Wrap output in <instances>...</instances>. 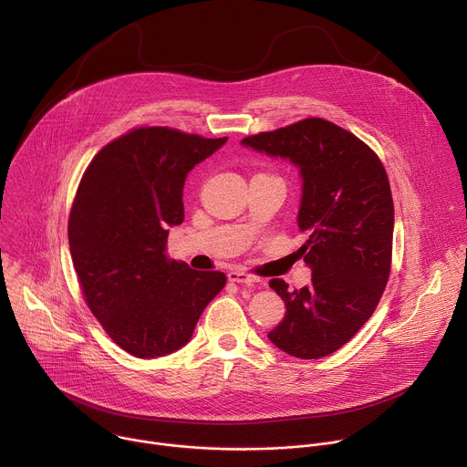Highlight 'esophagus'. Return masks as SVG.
<instances>
[{"mask_svg": "<svg viewBox=\"0 0 467 467\" xmlns=\"http://www.w3.org/2000/svg\"><path fill=\"white\" fill-rule=\"evenodd\" d=\"M229 281L231 283H238V285H247V286H253V285H258L260 279L256 275H251V274H244V272H229L227 274Z\"/></svg>", "mask_w": 467, "mask_h": 467, "instance_id": "34e87169", "label": "esophagus"}]
</instances>
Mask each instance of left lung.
Returning a JSON list of instances; mask_svg holds the SVG:
<instances>
[{"mask_svg":"<svg viewBox=\"0 0 467 467\" xmlns=\"http://www.w3.org/2000/svg\"><path fill=\"white\" fill-rule=\"evenodd\" d=\"M242 144L288 159L303 179L297 225L306 240L297 253L312 283L288 290L283 279L270 281L286 314L268 338L297 358L327 357L371 317L389 277L393 199L386 170L353 132L321 118L258 132Z\"/></svg>","mask_w":467,"mask_h":467,"instance_id":"8db88e82","label":"left lung"}]
</instances>
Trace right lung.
Instances as JSON below:
<instances>
[{
    "label": "right lung",
    "mask_w": 467,
    "mask_h": 467,
    "mask_svg": "<svg viewBox=\"0 0 467 467\" xmlns=\"http://www.w3.org/2000/svg\"><path fill=\"white\" fill-rule=\"evenodd\" d=\"M225 142L139 127L107 144L79 182L68 222L74 268L88 308L132 357L186 346L227 283L166 256L168 229L184 220L186 175Z\"/></svg>",
    "instance_id": "obj_1"
}]
</instances>
